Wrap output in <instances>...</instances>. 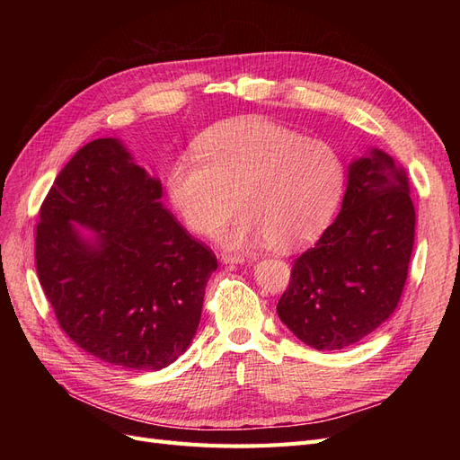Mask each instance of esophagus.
<instances>
[{
  "label": "esophagus",
  "mask_w": 460,
  "mask_h": 460,
  "mask_svg": "<svg viewBox=\"0 0 460 460\" xmlns=\"http://www.w3.org/2000/svg\"><path fill=\"white\" fill-rule=\"evenodd\" d=\"M220 261L225 264H242L247 261V257L240 255V253H220Z\"/></svg>",
  "instance_id": "1"
}]
</instances>
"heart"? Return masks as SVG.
Here are the masks:
<instances>
[{"instance_id": "obj_1", "label": "heart", "mask_w": 460, "mask_h": 460, "mask_svg": "<svg viewBox=\"0 0 460 460\" xmlns=\"http://www.w3.org/2000/svg\"><path fill=\"white\" fill-rule=\"evenodd\" d=\"M193 153L196 159L171 164L166 193L201 234L222 225L238 201L243 211L218 232L226 245L307 242L326 226L343 191V164L332 146L262 117L215 124L196 137Z\"/></svg>"}]
</instances>
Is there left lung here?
Returning <instances> with one entry per match:
<instances>
[{
    "instance_id": "obj_1",
    "label": "left lung",
    "mask_w": 460,
    "mask_h": 460,
    "mask_svg": "<svg viewBox=\"0 0 460 460\" xmlns=\"http://www.w3.org/2000/svg\"><path fill=\"white\" fill-rule=\"evenodd\" d=\"M405 171L382 149L355 159L341 211L314 247L296 259L276 313L297 340L336 351L394 314L414 243Z\"/></svg>"
}]
</instances>
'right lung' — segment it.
<instances>
[{
  "label": "right lung",
  "mask_w": 460,
  "mask_h": 460,
  "mask_svg": "<svg viewBox=\"0 0 460 460\" xmlns=\"http://www.w3.org/2000/svg\"><path fill=\"white\" fill-rule=\"evenodd\" d=\"M117 137L76 151L40 208L36 270L59 326L109 365L161 370L196 336L218 262Z\"/></svg>",
  "instance_id": "obj_1"
}]
</instances>
